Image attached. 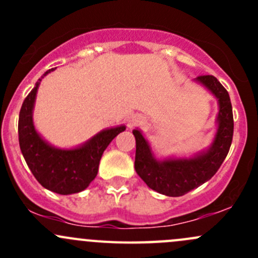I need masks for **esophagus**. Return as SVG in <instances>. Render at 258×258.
Returning <instances> with one entry per match:
<instances>
[{"label":"esophagus","instance_id":"34e87169","mask_svg":"<svg viewBox=\"0 0 258 258\" xmlns=\"http://www.w3.org/2000/svg\"><path fill=\"white\" fill-rule=\"evenodd\" d=\"M141 123H144V119H142L141 117L135 116V117H132V118L128 121V127H130V128H132V127L139 126V124H141Z\"/></svg>","mask_w":258,"mask_h":258}]
</instances>
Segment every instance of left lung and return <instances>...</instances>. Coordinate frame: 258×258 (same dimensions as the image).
<instances>
[{
    "instance_id": "obj_1",
    "label": "left lung",
    "mask_w": 258,
    "mask_h": 258,
    "mask_svg": "<svg viewBox=\"0 0 258 258\" xmlns=\"http://www.w3.org/2000/svg\"><path fill=\"white\" fill-rule=\"evenodd\" d=\"M218 98V130L212 147L207 152L188 160H167L158 162L153 158L141 132L135 130L136 157L135 170L150 188L170 197L183 196L213 177L225 161L233 137V113L230 95L212 75L196 79Z\"/></svg>"
}]
</instances>
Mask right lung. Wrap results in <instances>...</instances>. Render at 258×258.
Segmentation results:
<instances>
[{
	"mask_svg": "<svg viewBox=\"0 0 258 258\" xmlns=\"http://www.w3.org/2000/svg\"><path fill=\"white\" fill-rule=\"evenodd\" d=\"M53 69L45 72L43 76ZM40 81H37L22 103L18 118V141L26 163L36 179L45 188L59 195L83 191L95 179L98 165L111 141L126 127L105 130L92 140L75 150H57L46 144L36 132L32 122V110Z\"/></svg>",
	"mask_w": 258,
	"mask_h": 258,
	"instance_id": "obj_1",
	"label": "right lung"
}]
</instances>
